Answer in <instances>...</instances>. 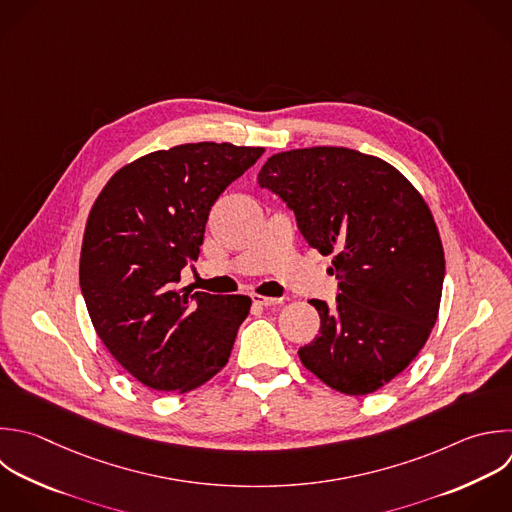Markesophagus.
I'll return each mask as SVG.
<instances>
[{
  "label": "esophagus",
  "mask_w": 512,
  "mask_h": 512,
  "mask_svg": "<svg viewBox=\"0 0 512 512\" xmlns=\"http://www.w3.org/2000/svg\"><path fill=\"white\" fill-rule=\"evenodd\" d=\"M252 302L258 306H274L280 304L282 298H272V296H260V294H252Z\"/></svg>",
  "instance_id": "1"
}]
</instances>
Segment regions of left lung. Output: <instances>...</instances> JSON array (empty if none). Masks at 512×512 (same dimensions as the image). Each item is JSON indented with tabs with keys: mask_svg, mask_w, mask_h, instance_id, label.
Instances as JSON below:
<instances>
[{
	"mask_svg": "<svg viewBox=\"0 0 512 512\" xmlns=\"http://www.w3.org/2000/svg\"><path fill=\"white\" fill-rule=\"evenodd\" d=\"M296 216L308 246L336 254V304L310 300L318 336L298 350L330 388L362 396L400 374L440 306L444 252L432 214L390 164L350 148L274 154L258 174Z\"/></svg>",
	"mask_w": 512,
	"mask_h": 512,
	"instance_id": "1",
	"label": "left lung"
}]
</instances>
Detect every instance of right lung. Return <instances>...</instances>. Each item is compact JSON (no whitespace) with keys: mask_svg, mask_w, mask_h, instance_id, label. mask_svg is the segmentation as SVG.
<instances>
[{"mask_svg":"<svg viewBox=\"0 0 512 512\" xmlns=\"http://www.w3.org/2000/svg\"><path fill=\"white\" fill-rule=\"evenodd\" d=\"M262 154L214 142L148 154L116 172L90 212L80 286L92 324L154 390L198 388L230 358L252 300L178 282L198 260L214 202Z\"/></svg>","mask_w":512,"mask_h":512,"instance_id":"add662e5","label":"right lung"}]
</instances>
